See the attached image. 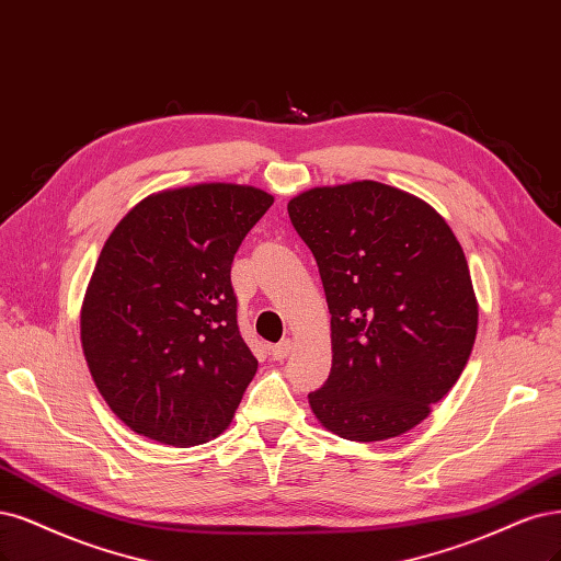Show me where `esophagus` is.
Instances as JSON below:
<instances>
[{
    "label": "esophagus",
    "instance_id": "esophagus-1",
    "mask_svg": "<svg viewBox=\"0 0 561 561\" xmlns=\"http://www.w3.org/2000/svg\"><path fill=\"white\" fill-rule=\"evenodd\" d=\"M289 353H293V341H289V339H285V341L272 345V357H274L276 362L285 359Z\"/></svg>",
    "mask_w": 561,
    "mask_h": 561
}]
</instances>
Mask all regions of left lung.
Returning <instances> with one entry per match:
<instances>
[{
  "label": "left lung",
  "mask_w": 561,
  "mask_h": 561,
  "mask_svg": "<svg viewBox=\"0 0 561 561\" xmlns=\"http://www.w3.org/2000/svg\"><path fill=\"white\" fill-rule=\"evenodd\" d=\"M287 214L332 313V371L308 403L347 440L405 434L453 390L473 351L465 250L427 202L376 181L306 190Z\"/></svg>",
  "instance_id": "obj_1"
}]
</instances>
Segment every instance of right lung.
I'll return each instance as SVG.
<instances>
[{
	"instance_id": "1",
	"label": "right lung",
	"mask_w": 561,
	"mask_h": 561,
	"mask_svg": "<svg viewBox=\"0 0 561 561\" xmlns=\"http://www.w3.org/2000/svg\"><path fill=\"white\" fill-rule=\"evenodd\" d=\"M272 204L257 187L202 183L146 197L111 231L81 343L96 390L131 432L190 448L229 427L257 371L231 262Z\"/></svg>"
}]
</instances>
